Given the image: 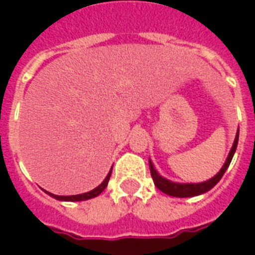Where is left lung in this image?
Wrapping results in <instances>:
<instances>
[{"label":"left lung","instance_id":"8db88e82","mask_svg":"<svg viewBox=\"0 0 255 255\" xmlns=\"http://www.w3.org/2000/svg\"><path fill=\"white\" fill-rule=\"evenodd\" d=\"M238 139H239V131L236 132L235 140H234V144H232V149H231L230 154L227 157L225 160V164L223 165V168L220 169V172L213 176L212 179H209L206 182L203 183H175L168 180L165 177H162L158 173V172L154 169V165L153 162L149 160V165H150V173H151V177L154 180L155 187L161 190L164 194H168V195H172V197H177V198H188V197H195V195H201L203 192L209 191L220 182V179L223 177V175L227 171V168L230 166L231 161H232V157L235 154L236 146H238Z\"/></svg>","mask_w":255,"mask_h":255}]
</instances>
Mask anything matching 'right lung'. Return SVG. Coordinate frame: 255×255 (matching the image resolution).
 I'll use <instances>...</instances> for the list:
<instances>
[{"label": "right lung", "instance_id": "obj_1", "mask_svg": "<svg viewBox=\"0 0 255 255\" xmlns=\"http://www.w3.org/2000/svg\"><path fill=\"white\" fill-rule=\"evenodd\" d=\"M112 175V169L109 171V173H108V176L105 177V180L101 183L98 187H95L94 190H91V191L89 192H84V194H79V195H68V197H64V195H54V194H52V192H47L50 197L56 198V199H58V201H69V202H73V201H86V199H91V198L97 197V195H100L101 192L104 191L106 188V186H108V182H109V177H111Z\"/></svg>", "mask_w": 255, "mask_h": 255}]
</instances>
